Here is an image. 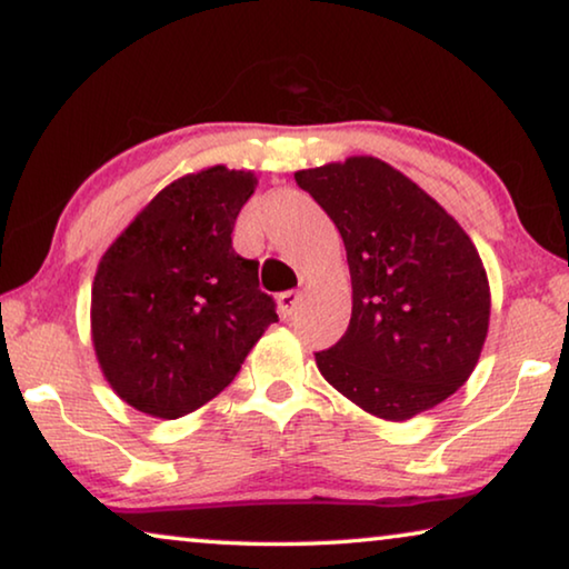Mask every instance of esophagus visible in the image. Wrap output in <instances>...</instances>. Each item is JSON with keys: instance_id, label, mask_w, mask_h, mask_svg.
I'll list each match as a JSON object with an SVG mask.
<instances>
[{"instance_id": "1", "label": "esophagus", "mask_w": 569, "mask_h": 569, "mask_svg": "<svg viewBox=\"0 0 569 569\" xmlns=\"http://www.w3.org/2000/svg\"><path fill=\"white\" fill-rule=\"evenodd\" d=\"M299 303H301L299 291H283L281 296H278V307H281L283 317H291V313L299 309Z\"/></svg>"}]
</instances>
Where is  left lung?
I'll return each instance as SVG.
<instances>
[{"instance_id":"1","label":"left lung","mask_w":569,"mask_h":569,"mask_svg":"<svg viewBox=\"0 0 569 569\" xmlns=\"http://www.w3.org/2000/svg\"><path fill=\"white\" fill-rule=\"evenodd\" d=\"M342 234L350 327L317 352L339 393L372 417L406 421L452 396L478 366L490 319L486 268L460 224L378 158L296 173Z\"/></svg>"}]
</instances>
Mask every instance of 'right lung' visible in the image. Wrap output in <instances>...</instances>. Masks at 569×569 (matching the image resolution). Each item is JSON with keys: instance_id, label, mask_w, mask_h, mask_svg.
<instances>
[{"instance_id": "1", "label": "right lung", "mask_w": 569, "mask_h": 569, "mask_svg": "<svg viewBox=\"0 0 569 569\" xmlns=\"http://www.w3.org/2000/svg\"><path fill=\"white\" fill-rule=\"evenodd\" d=\"M256 176L224 166L166 186L104 252L91 288V339L117 396L178 419L232 383L278 321L258 260L232 248Z\"/></svg>"}]
</instances>
